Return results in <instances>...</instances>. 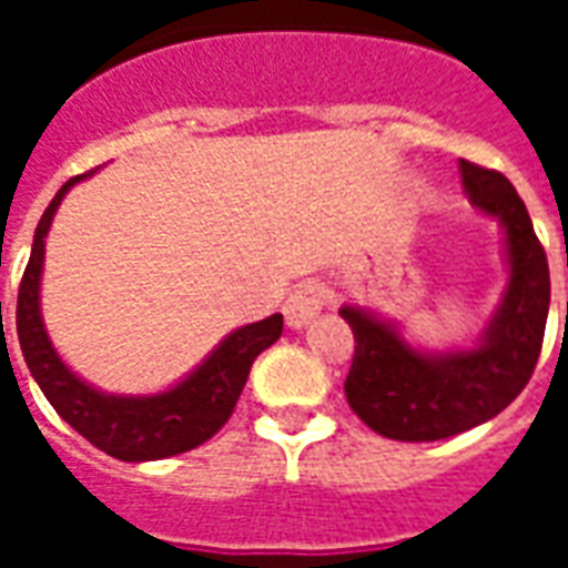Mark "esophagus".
I'll list each match as a JSON object with an SVG mask.
<instances>
[{"label":"esophagus","mask_w":568,"mask_h":568,"mask_svg":"<svg viewBox=\"0 0 568 568\" xmlns=\"http://www.w3.org/2000/svg\"><path fill=\"white\" fill-rule=\"evenodd\" d=\"M322 304H325V288L320 283H304L285 301V325L295 328V332L297 328H307L310 322L320 316Z\"/></svg>","instance_id":"esophagus-1"}]
</instances>
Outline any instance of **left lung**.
I'll return each mask as SVG.
<instances>
[{
  "mask_svg": "<svg viewBox=\"0 0 568 568\" xmlns=\"http://www.w3.org/2000/svg\"><path fill=\"white\" fill-rule=\"evenodd\" d=\"M477 212L501 224L508 283L475 346L419 349L374 310L344 304L356 356L346 402L358 419L393 440H440L487 423L511 405L536 371L550 307V273L524 200L496 170L459 161Z\"/></svg>",
  "mask_w": 568,
  "mask_h": 568,
  "instance_id": "left-lung-1",
  "label": "left lung"
}]
</instances>
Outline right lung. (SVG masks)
<instances>
[{"label":"right lung","instance_id":"obj_1","mask_svg":"<svg viewBox=\"0 0 568 568\" xmlns=\"http://www.w3.org/2000/svg\"><path fill=\"white\" fill-rule=\"evenodd\" d=\"M88 175L93 173L75 175L57 191L32 236L30 264L23 271L18 292V337L27 368L42 386L44 398L57 414L81 438H88L93 447H100L121 463H151V459L194 450L231 419L236 398L248 381L252 362L280 341L283 316L273 313L267 320L231 332L197 368L163 393L112 395L81 381L48 337L39 292H42L44 236L51 231L57 206L69 194V187Z\"/></svg>","mask_w":568,"mask_h":568}]
</instances>
